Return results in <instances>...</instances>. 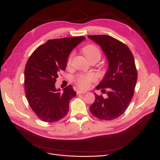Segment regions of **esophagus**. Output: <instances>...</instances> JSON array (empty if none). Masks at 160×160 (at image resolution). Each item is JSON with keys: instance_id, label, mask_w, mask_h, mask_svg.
Masks as SVG:
<instances>
[{"instance_id": "34e87169", "label": "esophagus", "mask_w": 160, "mask_h": 160, "mask_svg": "<svg viewBox=\"0 0 160 160\" xmlns=\"http://www.w3.org/2000/svg\"><path fill=\"white\" fill-rule=\"evenodd\" d=\"M77 94H85L87 93V91H83V90H81V89H78L77 91Z\"/></svg>"}]
</instances>
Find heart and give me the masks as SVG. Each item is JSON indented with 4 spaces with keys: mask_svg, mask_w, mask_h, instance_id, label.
I'll return each instance as SVG.
<instances>
[{
    "mask_svg": "<svg viewBox=\"0 0 160 160\" xmlns=\"http://www.w3.org/2000/svg\"><path fill=\"white\" fill-rule=\"evenodd\" d=\"M83 54L85 55L88 60L92 59H97L99 60L101 58V52L99 48L94 45H88L82 49ZM72 55H71L69 58L68 63H71ZM97 80V77L93 74H80L76 78V83L82 89H88L91 87V83Z\"/></svg>",
    "mask_w": 160,
    "mask_h": 160,
    "instance_id": "obj_1",
    "label": "heart"
}]
</instances>
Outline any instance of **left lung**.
I'll use <instances>...</instances> for the list:
<instances>
[{
    "label": "left lung",
    "instance_id": "obj_1",
    "mask_svg": "<svg viewBox=\"0 0 160 160\" xmlns=\"http://www.w3.org/2000/svg\"><path fill=\"white\" fill-rule=\"evenodd\" d=\"M100 47L108 62V68L102 81L96 87L105 91L108 97L95 94V100L89 110L98 119L113 120L128 107L133 97L138 72L133 54L120 41L107 35L88 36Z\"/></svg>",
    "mask_w": 160,
    "mask_h": 160
}]
</instances>
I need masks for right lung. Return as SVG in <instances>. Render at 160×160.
Here are the masks:
<instances>
[{
  "label": "right lung",
  "mask_w": 160,
  "mask_h": 160,
  "mask_svg": "<svg viewBox=\"0 0 160 160\" xmlns=\"http://www.w3.org/2000/svg\"><path fill=\"white\" fill-rule=\"evenodd\" d=\"M85 37L48 40L30 56L24 69V89L28 104L39 118L54 122L69 112L70 100L77 93L72 86L60 92L55 83L60 71H65L68 57Z\"/></svg>",
  "instance_id": "right-lung-1"
}]
</instances>
